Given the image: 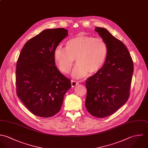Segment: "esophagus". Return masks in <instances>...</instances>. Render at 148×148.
Masks as SVG:
<instances>
[{
	"label": "esophagus",
	"instance_id": "1",
	"mask_svg": "<svg viewBox=\"0 0 148 148\" xmlns=\"http://www.w3.org/2000/svg\"><path fill=\"white\" fill-rule=\"evenodd\" d=\"M79 83L76 81H74V80H72L71 82V86L72 87H74L75 86L77 85H78Z\"/></svg>",
	"mask_w": 148,
	"mask_h": 148
}]
</instances>
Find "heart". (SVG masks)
<instances>
[{"label": "heart", "mask_w": 148, "mask_h": 148, "mask_svg": "<svg viewBox=\"0 0 148 148\" xmlns=\"http://www.w3.org/2000/svg\"><path fill=\"white\" fill-rule=\"evenodd\" d=\"M66 48L57 46L54 50V58L59 70L63 74L70 71L75 59L77 64L73 71L77 78L93 75L102 67L108 55V47L101 38L90 35H78L66 43Z\"/></svg>", "instance_id": "obj_1"}]
</instances>
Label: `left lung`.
I'll use <instances>...</instances> for the list:
<instances>
[{
	"mask_svg": "<svg viewBox=\"0 0 148 148\" xmlns=\"http://www.w3.org/2000/svg\"><path fill=\"white\" fill-rule=\"evenodd\" d=\"M108 45V52L100 70L86 80L85 106L97 118L113 114L129 99L133 62L125 45L104 28L96 27Z\"/></svg>",
	"mask_w": 148,
	"mask_h": 148,
	"instance_id": "left-lung-1",
	"label": "left lung"
}]
</instances>
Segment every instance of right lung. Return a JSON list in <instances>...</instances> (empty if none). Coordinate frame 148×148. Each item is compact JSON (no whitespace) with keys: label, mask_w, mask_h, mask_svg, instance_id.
<instances>
[{"label":"right lung","mask_w":148,"mask_h":148,"mask_svg":"<svg viewBox=\"0 0 148 148\" xmlns=\"http://www.w3.org/2000/svg\"><path fill=\"white\" fill-rule=\"evenodd\" d=\"M68 35L63 28L47 29L29 40L16 63V95L35 116L47 118L60 110L71 81L56 66L54 50Z\"/></svg>","instance_id":"obj_1"}]
</instances>
